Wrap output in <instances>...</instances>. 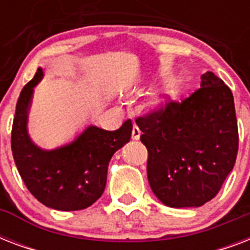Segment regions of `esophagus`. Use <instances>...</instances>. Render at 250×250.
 <instances>
[{
  "mask_svg": "<svg viewBox=\"0 0 250 250\" xmlns=\"http://www.w3.org/2000/svg\"><path fill=\"white\" fill-rule=\"evenodd\" d=\"M140 135H141V131L139 129L136 125H133V128H132V140H139L140 139Z\"/></svg>",
  "mask_w": 250,
  "mask_h": 250,
  "instance_id": "esophagus-1",
  "label": "esophagus"
}]
</instances>
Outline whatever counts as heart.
Masks as SVG:
<instances>
[{
	"label": "heart",
	"instance_id": "heart-1",
	"mask_svg": "<svg viewBox=\"0 0 250 250\" xmlns=\"http://www.w3.org/2000/svg\"><path fill=\"white\" fill-rule=\"evenodd\" d=\"M165 102H166V98L164 96H156L152 100V106H154V107H162L165 105Z\"/></svg>",
	"mask_w": 250,
	"mask_h": 250
}]
</instances>
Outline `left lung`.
<instances>
[{
  "label": "left lung",
  "mask_w": 250,
  "mask_h": 250,
  "mask_svg": "<svg viewBox=\"0 0 250 250\" xmlns=\"http://www.w3.org/2000/svg\"><path fill=\"white\" fill-rule=\"evenodd\" d=\"M148 149L153 193L170 208H197L217 196L232 171L239 131L232 92L213 72L182 102L136 118Z\"/></svg>",
  "instance_id": "8db88e82"
}]
</instances>
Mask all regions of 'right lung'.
I'll return each mask as SVG.
<instances>
[{
	"instance_id": "add662e5",
	"label": "right lung",
	"mask_w": 250,
	"mask_h": 250,
	"mask_svg": "<svg viewBox=\"0 0 250 250\" xmlns=\"http://www.w3.org/2000/svg\"><path fill=\"white\" fill-rule=\"evenodd\" d=\"M42 76V68H37L18 98L11 129L14 161L25 187L41 204L62 211L85 209L104 193L110 160L131 139L132 122L127 119L115 131L89 125L71 144L42 150L27 132L33 86Z\"/></svg>"
}]
</instances>
